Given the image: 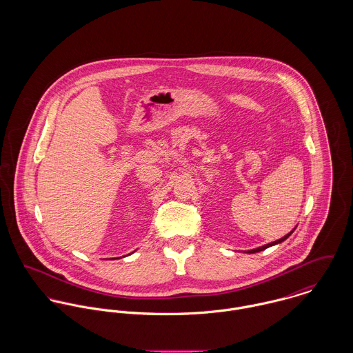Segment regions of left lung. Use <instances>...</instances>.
Here are the masks:
<instances>
[{"mask_svg":"<svg viewBox=\"0 0 353 353\" xmlns=\"http://www.w3.org/2000/svg\"><path fill=\"white\" fill-rule=\"evenodd\" d=\"M294 231H291L290 234H287L284 238H281V239H279V241H276V242H272V243H268V245H265V246H262V248H258V249H254V250H249L248 252H250V254H252V252H262V250H265V249H268V248H270V246H274V245H277V243H281V242H284L291 234H292Z\"/></svg>","mask_w":353,"mask_h":353,"instance_id":"obj_1","label":"left lung"}]
</instances>
